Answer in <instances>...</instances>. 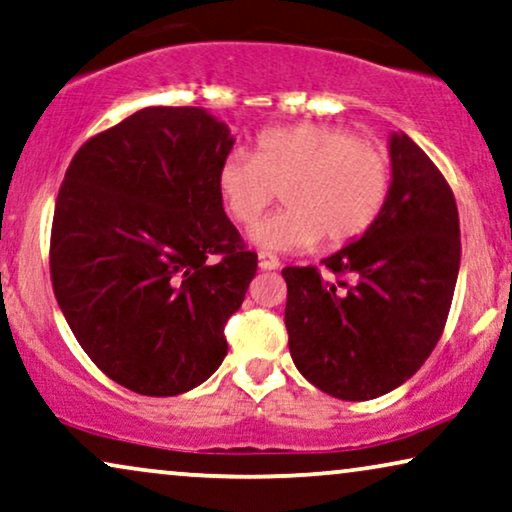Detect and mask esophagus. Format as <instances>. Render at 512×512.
<instances>
[{
  "instance_id": "1",
  "label": "esophagus",
  "mask_w": 512,
  "mask_h": 512,
  "mask_svg": "<svg viewBox=\"0 0 512 512\" xmlns=\"http://www.w3.org/2000/svg\"><path fill=\"white\" fill-rule=\"evenodd\" d=\"M257 262H260L262 271H274L281 267V262H278L274 255H269V252H260V255H257Z\"/></svg>"
}]
</instances>
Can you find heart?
<instances>
[{
  "mask_svg": "<svg viewBox=\"0 0 512 512\" xmlns=\"http://www.w3.org/2000/svg\"><path fill=\"white\" fill-rule=\"evenodd\" d=\"M391 187L384 149L327 124L269 128L252 154L231 152L217 170V189L236 222L250 224L281 192V213L250 229L262 250H311L356 241L377 220Z\"/></svg>",
  "mask_w": 512,
  "mask_h": 512,
  "instance_id": "b5f03b06",
  "label": "heart"
}]
</instances>
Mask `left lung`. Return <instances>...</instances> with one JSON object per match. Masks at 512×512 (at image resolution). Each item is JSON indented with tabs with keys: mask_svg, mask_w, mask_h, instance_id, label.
Instances as JSON below:
<instances>
[{
	"mask_svg": "<svg viewBox=\"0 0 512 512\" xmlns=\"http://www.w3.org/2000/svg\"><path fill=\"white\" fill-rule=\"evenodd\" d=\"M391 187L370 229L316 267H288L290 356L339 400H372L424 365L445 327L461 262L445 177L403 131L388 135Z\"/></svg>",
	"mask_w": 512,
	"mask_h": 512,
	"instance_id": "obj_1",
	"label": "left lung"
}]
</instances>
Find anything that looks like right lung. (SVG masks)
Returning <instances> with one entry per match:
<instances>
[{"instance_id":"obj_1","label":"right lung","mask_w":512,"mask_h":512,"mask_svg":"<svg viewBox=\"0 0 512 512\" xmlns=\"http://www.w3.org/2000/svg\"><path fill=\"white\" fill-rule=\"evenodd\" d=\"M234 142L203 107H145L65 173L53 292L88 358L140 395L192 391L227 356L224 325L257 271L217 189Z\"/></svg>"}]
</instances>
